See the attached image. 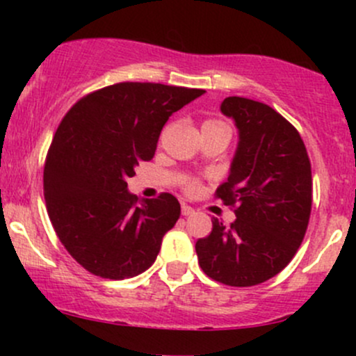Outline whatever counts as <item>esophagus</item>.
Masks as SVG:
<instances>
[{
    "label": "esophagus",
    "mask_w": 356,
    "mask_h": 356,
    "mask_svg": "<svg viewBox=\"0 0 356 356\" xmlns=\"http://www.w3.org/2000/svg\"><path fill=\"white\" fill-rule=\"evenodd\" d=\"M181 211H182V216H192V214H194V209H192L191 206H187V204H182Z\"/></svg>",
    "instance_id": "obj_1"
}]
</instances>
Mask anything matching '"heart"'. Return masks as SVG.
<instances>
[{
    "instance_id": "1",
    "label": "heart",
    "mask_w": 356,
    "mask_h": 356,
    "mask_svg": "<svg viewBox=\"0 0 356 356\" xmlns=\"http://www.w3.org/2000/svg\"><path fill=\"white\" fill-rule=\"evenodd\" d=\"M214 125H224L222 122H218V120H206L202 124V127H214ZM197 189V182L195 181H187L186 182V191H195Z\"/></svg>"
}]
</instances>
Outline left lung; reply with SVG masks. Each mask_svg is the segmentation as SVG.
<instances>
[{"label":"left lung","instance_id":"left-lung-1","mask_svg":"<svg viewBox=\"0 0 356 356\" xmlns=\"http://www.w3.org/2000/svg\"><path fill=\"white\" fill-rule=\"evenodd\" d=\"M220 112L239 142L216 195L236 206V220L226 227L212 219L195 252L207 276L243 288L276 276L296 254L312 214V164L298 130L269 105L227 97Z\"/></svg>","mask_w":356,"mask_h":356}]
</instances>
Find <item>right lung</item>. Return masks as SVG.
<instances>
[{
    "label": "right lung",
    "mask_w": 356,
    "mask_h": 356,
    "mask_svg": "<svg viewBox=\"0 0 356 356\" xmlns=\"http://www.w3.org/2000/svg\"><path fill=\"white\" fill-rule=\"evenodd\" d=\"M202 93L124 81L88 93L63 117L44 162V201L61 244L92 275L125 280L154 264L181 204L167 192L138 199L127 179L154 157L169 117Z\"/></svg>",
    "instance_id": "obj_1"
}]
</instances>
